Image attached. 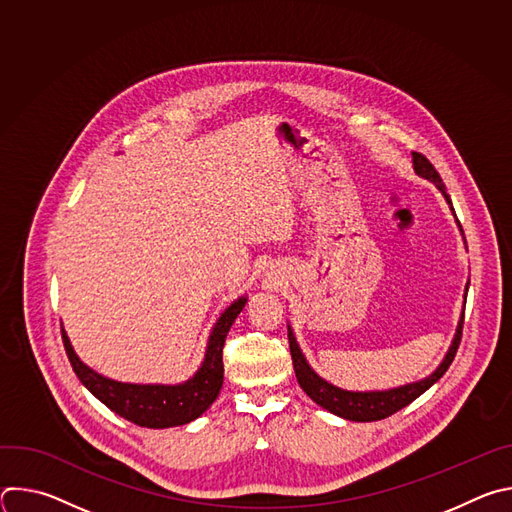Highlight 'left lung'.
<instances>
[{
    "label": "left lung",
    "instance_id": "1",
    "mask_svg": "<svg viewBox=\"0 0 512 512\" xmlns=\"http://www.w3.org/2000/svg\"><path fill=\"white\" fill-rule=\"evenodd\" d=\"M413 168L419 176L435 182V186L444 192L446 200L452 204L450 196L446 194V186H444L440 174H437V170L431 166V162L423 154L413 152ZM462 330H464V316L458 324L456 338H454L444 362L427 379L405 385V387H399V389L373 391V393H352V391H344V389H338V387L326 383L324 379H320L310 369V364L306 362V358H304L294 334H291V330L287 332V338H289V352H291V360H294V371H296L298 383L312 401H316L320 407L328 409L330 413L340 415V417L350 419V421H379V419H385V417L397 413L399 409L407 407L421 393H425L435 381H440L444 377V373L450 369V364H452V360L458 352V346H460V340H462Z\"/></svg>",
    "mask_w": 512,
    "mask_h": 512
}]
</instances>
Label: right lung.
<instances>
[{"instance_id": "right-lung-1", "label": "right lung", "mask_w": 512, "mask_h": 512, "mask_svg": "<svg viewBox=\"0 0 512 512\" xmlns=\"http://www.w3.org/2000/svg\"><path fill=\"white\" fill-rule=\"evenodd\" d=\"M247 298L237 300L227 312L218 318L212 328L206 356L198 373L182 383V385H127L105 379L91 371L79 360L72 350L64 330L62 342L66 356L72 364V371L77 373L81 383L111 411L125 417L127 421L141 427H174L184 425L196 417H200L216 399L218 391L223 387V346L225 338L243 312Z\"/></svg>"}]
</instances>
